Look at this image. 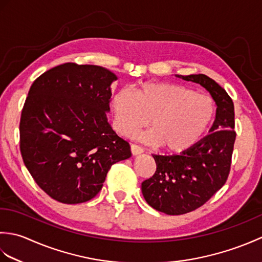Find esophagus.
Listing matches in <instances>:
<instances>
[{"label": "esophagus", "mask_w": 262, "mask_h": 262, "mask_svg": "<svg viewBox=\"0 0 262 262\" xmlns=\"http://www.w3.org/2000/svg\"><path fill=\"white\" fill-rule=\"evenodd\" d=\"M130 149H132V154L133 155H138V154H141V153L144 152V149L141 146L136 145V144H132Z\"/></svg>", "instance_id": "obj_1"}]
</instances>
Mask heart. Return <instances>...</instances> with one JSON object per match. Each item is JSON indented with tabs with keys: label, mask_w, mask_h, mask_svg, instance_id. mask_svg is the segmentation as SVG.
<instances>
[{
	"label": "heart",
	"mask_w": 262,
	"mask_h": 262,
	"mask_svg": "<svg viewBox=\"0 0 262 262\" xmlns=\"http://www.w3.org/2000/svg\"><path fill=\"white\" fill-rule=\"evenodd\" d=\"M115 128L130 136L147 124L142 141L160 145L170 153H181L196 145L213 120L215 105L205 94L172 83H143L137 90L120 89L111 99Z\"/></svg>",
	"instance_id": "obj_1"
}]
</instances>
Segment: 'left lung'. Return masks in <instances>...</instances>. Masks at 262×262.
<instances>
[{
    "label": "left lung",
    "mask_w": 262,
    "mask_h": 262,
    "mask_svg": "<svg viewBox=\"0 0 262 262\" xmlns=\"http://www.w3.org/2000/svg\"><path fill=\"white\" fill-rule=\"evenodd\" d=\"M198 83L217 104L209 134L180 155H153L157 171L142 182L146 203L161 213L182 215L199 208L229 178L236 133L234 104L219 83L205 74L178 75Z\"/></svg>",
    "instance_id": "8db88e82"
}]
</instances>
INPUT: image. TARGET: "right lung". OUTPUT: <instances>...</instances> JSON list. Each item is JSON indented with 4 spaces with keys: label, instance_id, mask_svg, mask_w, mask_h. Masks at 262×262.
<instances>
[{
    "label": "right lung",
    "instance_id": "add662e5",
    "mask_svg": "<svg viewBox=\"0 0 262 262\" xmlns=\"http://www.w3.org/2000/svg\"><path fill=\"white\" fill-rule=\"evenodd\" d=\"M117 76L97 65L65 63L37 77L20 119V151L49 197L80 204L97 196L111 165L132 157L109 125Z\"/></svg>",
    "mask_w": 262,
    "mask_h": 262
}]
</instances>
